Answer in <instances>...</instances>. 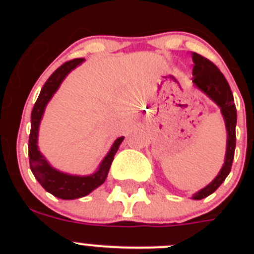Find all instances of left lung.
I'll use <instances>...</instances> for the list:
<instances>
[{"instance_id":"8db88e82","label":"left lung","mask_w":254,"mask_h":254,"mask_svg":"<svg viewBox=\"0 0 254 254\" xmlns=\"http://www.w3.org/2000/svg\"><path fill=\"white\" fill-rule=\"evenodd\" d=\"M192 61H193V71H192V82L198 90L210 98L223 114L226 127V152L225 161L220 169L219 174L211 183H208L205 188L199 190L197 193L192 196L193 199H202L205 197L214 193L215 190L221 186L228 174L232 169L233 159L235 151V126H237V109H235L234 98L230 90L225 76L220 72V69L215 66L211 61L202 57L198 53L192 52Z\"/></svg>"}]
</instances>
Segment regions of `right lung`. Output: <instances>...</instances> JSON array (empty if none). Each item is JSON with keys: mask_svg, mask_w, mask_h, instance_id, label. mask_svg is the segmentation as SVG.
<instances>
[{"mask_svg": "<svg viewBox=\"0 0 254 254\" xmlns=\"http://www.w3.org/2000/svg\"><path fill=\"white\" fill-rule=\"evenodd\" d=\"M84 61V58H76V60L68 61L61 67H58L55 72L49 76L44 86L42 87L34 108L31 111V128L28 145L30 169L37 181L40 183V186L47 192L61 199H76L80 198V197H85L90 192H93L95 188L102 186L107 179L114 155H116L117 150L125 138L122 136V137H118L114 141L111 150L105 155L98 169L90 176H73V174L61 172V170L52 167L46 156L39 151L38 134H39L40 121L43 118L47 104L52 99V96L55 95L56 91L58 90V87L61 86L66 76L72 69L80 66Z\"/></svg>", "mask_w": 254, "mask_h": 254, "instance_id": "obj_1", "label": "right lung"}]
</instances>
